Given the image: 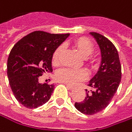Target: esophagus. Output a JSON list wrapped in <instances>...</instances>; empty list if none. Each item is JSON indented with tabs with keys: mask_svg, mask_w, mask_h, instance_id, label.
I'll list each match as a JSON object with an SVG mask.
<instances>
[{
	"mask_svg": "<svg viewBox=\"0 0 132 132\" xmlns=\"http://www.w3.org/2000/svg\"><path fill=\"white\" fill-rule=\"evenodd\" d=\"M65 86H67V87L68 89H70V90L73 89V86H71V85H70V84H65Z\"/></svg>",
	"mask_w": 132,
	"mask_h": 132,
	"instance_id": "1",
	"label": "esophagus"
}]
</instances>
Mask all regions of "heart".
<instances>
[{
    "mask_svg": "<svg viewBox=\"0 0 132 132\" xmlns=\"http://www.w3.org/2000/svg\"><path fill=\"white\" fill-rule=\"evenodd\" d=\"M74 46L77 48L80 53L84 56V61L89 65H94L96 63V59L91 53L94 49V43L88 38L81 37L77 38L73 42ZM64 50L62 45L58 46L53 52L52 56V64L58 65L61 62V56ZM88 76V73L84 69H73V68H62L55 73V79L61 82L70 85H73L84 79Z\"/></svg>",
    "mask_w": 132,
    "mask_h": 132,
    "instance_id": "1",
    "label": "heart"
}]
</instances>
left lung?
<instances>
[{"mask_svg":"<svg viewBox=\"0 0 132 132\" xmlns=\"http://www.w3.org/2000/svg\"><path fill=\"white\" fill-rule=\"evenodd\" d=\"M90 35L94 37L101 48V63L97 73L88 84L94 90L89 92L86 90L84 100L75 103V108L87 115L97 114L108 107L121 79V65L116 47L99 33L90 32Z\"/></svg>","mask_w":132,"mask_h":132,"instance_id":"obj_1","label":"left lung"}]
</instances>
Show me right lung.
<instances>
[{"label": "right lung", "mask_w": 132, "mask_h": 132, "mask_svg": "<svg viewBox=\"0 0 132 132\" xmlns=\"http://www.w3.org/2000/svg\"><path fill=\"white\" fill-rule=\"evenodd\" d=\"M69 35L35 31L14 45L7 59V73L13 94L20 104L31 109L48 101L54 84H39L38 77L52 72L53 52Z\"/></svg>", "instance_id": "add662e5"}]
</instances>
